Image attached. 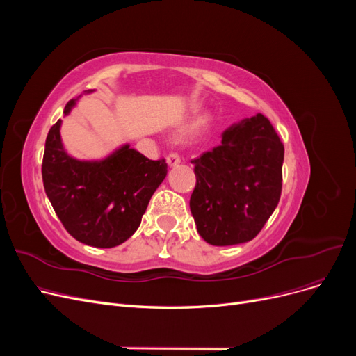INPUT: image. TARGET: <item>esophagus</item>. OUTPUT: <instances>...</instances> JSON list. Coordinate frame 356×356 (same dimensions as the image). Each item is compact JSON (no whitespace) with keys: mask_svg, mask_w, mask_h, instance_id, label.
Masks as SVG:
<instances>
[{"mask_svg":"<svg viewBox=\"0 0 356 356\" xmlns=\"http://www.w3.org/2000/svg\"><path fill=\"white\" fill-rule=\"evenodd\" d=\"M166 160H168V165H169V166H177V165H179L181 157H179L177 153H169L168 157H166Z\"/></svg>","mask_w":356,"mask_h":356,"instance_id":"1","label":"esophagus"}]
</instances>
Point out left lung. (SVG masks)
<instances>
[{
	"label": "left lung",
	"instance_id": "1",
	"mask_svg": "<svg viewBox=\"0 0 356 356\" xmlns=\"http://www.w3.org/2000/svg\"><path fill=\"white\" fill-rule=\"evenodd\" d=\"M191 163L190 209L202 238L215 246L254 239L282 191L284 144L268 118L257 114L225 129L221 144Z\"/></svg>",
	"mask_w": 356,
	"mask_h": 356
}]
</instances>
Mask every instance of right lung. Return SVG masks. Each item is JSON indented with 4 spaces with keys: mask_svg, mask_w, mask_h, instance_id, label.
Returning <instances> with one entry per match:
<instances>
[{
    "mask_svg": "<svg viewBox=\"0 0 356 356\" xmlns=\"http://www.w3.org/2000/svg\"><path fill=\"white\" fill-rule=\"evenodd\" d=\"M71 99L63 114H70ZM60 124L50 127L42 157V184L63 227L81 243L113 248L136 232L153 193L168 174L165 159L149 160L129 144L104 160L71 157Z\"/></svg>",
    "mask_w": 356,
    "mask_h": 356,
    "instance_id": "1",
    "label": "right lung"
}]
</instances>
